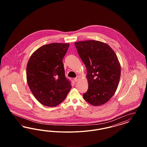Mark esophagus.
<instances>
[{
	"label": "esophagus",
	"instance_id": "1",
	"mask_svg": "<svg viewBox=\"0 0 147 147\" xmlns=\"http://www.w3.org/2000/svg\"><path fill=\"white\" fill-rule=\"evenodd\" d=\"M79 79H80V77L77 76V77L74 79V81H75L76 82H78L79 80Z\"/></svg>",
	"mask_w": 147,
	"mask_h": 147
}]
</instances>
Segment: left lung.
Here are the masks:
<instances>
[{
	"instance_id": "8db88e82",
	"label": "left lung",
	"mask_w": 147,
	"mask_h": 147,
	"mask_svg": "<svg viewBox=\"0 0 147 147\" xmlns=\"http://www.w3.org/2000/svg\"><path fill=\"white\" fill-rule=\"evenodd\" d=\"M74 45L87 70L88 89L83 94L84 100L92 106L105 104L119 85L121 65L117 57L104 42L88 40Z\"/></svg>"
}]
</instances>
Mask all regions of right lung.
Masks as SVG:
<instances>
[{
  "mask_svg": "<svg viewBox=\"0 0 147 147\" xmlns=\"http://www.w3.org/2000/svg\"><path fill=\"white\" fill-rule=\"evenodd\" d=\"M69 43L43 45L32 53L26 67L30 89L42 105L55 107L61 104L71 88L65 77L63 58Z\"/></svg>",
  "mask_w": 147,
  "mask_h": 147,
  "instance_id": "obj_1",
  "label": "right lung"
}]
</instances>
